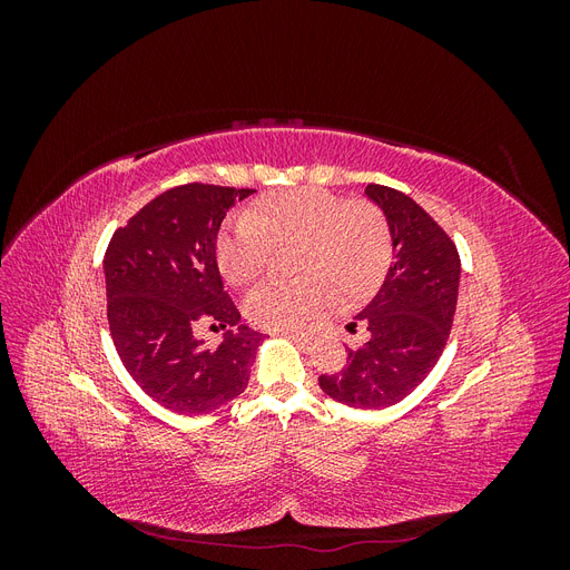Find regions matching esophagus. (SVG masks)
<instances>
[{
	"label": "esophagus",
	"mask_w": 570,
	"mask_h": 570,
	"mask_svg": "<svg viewBox=\"0 0 570 570\" xmlns=\"http://www.w3.org/2000/svg\"><path fill=\"white\" fill-rule=\"evenodd\" d=\"M278 335H285V337H289L292 342H297V344H304V342H306V337H304V335H297V333H278Z\"/></svg>",
	"instance_id": "1"
}]
</instances>
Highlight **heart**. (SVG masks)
Here are the masks:
<instances>
[{
	"mask_svg": "<svg viewBox=\"0 0 570 570\" xmlns=\"http://www.w3.org/2000/svg\"><path fill=\"white\" fill-rule=\"evenodd\" d=\"M299 245L295 273L304 281L266 283L245 302L247 318L271 333H299L340 297H361L383 281L392 262L385 214L366 199L321 187L275 193L252 212L228 218L216 243L223 275L233 285L262 278L275 247Z\"/></svg>",
	"mask_w": 570,
	"mask_h": 570,
	"instance_id": "heart-1",
	"label": "heart"
}]
</instances>
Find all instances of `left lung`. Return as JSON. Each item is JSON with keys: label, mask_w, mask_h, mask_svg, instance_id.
Here are the masks:
<instances>
[{"label": "left lung", "mask_w": 570, "mask_h": 570, "mask_svg": "<svg viewBox=\"0 0 570 570\" xmlns=\"http://www.w3.org/2000/svg\"><path fill=\"white\" fill-rule=\"evenodd\" d=\"M381 206L394 249L383 287L350 323L366 325L368 342L347 352V366L318 377L321 390L354 409L402 402L433 371L454 323L461 262L438 220L409 195L387 185H366Z\"/></svg>", "instance_id": "left-lung-1"}]
</instances>
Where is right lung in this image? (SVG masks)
<instances>
[{
	"label": "right lung",
	"instance_id": "obj_1",
	"mask_svg": "<svg viewBox=\"0 0 570 570\" xmlns=\"http://www.w3.org/2000/svg\"><path fill=\"white\" fill-rule=\"evenodd\" d=\"M254 189L187 183L145 204L105 254L107 318L132 381L161 406L199 416L243 394L262 335L239 325L218 347L193 335L197 323H239L223 289L216 235L235 199Z\"/></svg>",
	"mask_w": 570,
	"mask_h": 570
}]
</instances>
